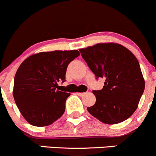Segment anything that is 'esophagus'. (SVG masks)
<instances>
[{"instance_id":"34e87169","label":"esophagus","mask_w":156,"mask_h":156,"mask_svg":"<svg viewBox=\"0 0 156 156\" xmlns=\"http://www.w3.org/2000/svg\"><path fill=\"white\" fill-rule=\"evenodd\" d=\"M76 94L78 95H79V96H83L85 94V92H76Z\"/></svg>"}]
</instances>
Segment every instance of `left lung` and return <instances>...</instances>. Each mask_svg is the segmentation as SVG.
Instances as JSON below:
<instances>
[{"mask_svg": "<svg viewBox=\"0 0 156 156\" xmlns=\"http://www.w3.org/2000/svg\"><path fill=\"white\" fill-rule=\"evenodd\" d=\"M79 51L97 79L105 80L102 90L92 91L96 101L87 107L88 112L107 124L129 119L136 110L145 87L136 56L115 43H101Z\"/></svg>", "mask_w": 156, "mask_h": 156, "instance_id": "left-lung-1", "label": "left lung"}]
</instances>
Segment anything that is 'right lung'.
I'll return each instance as SVG.
<instances>
[{
  "mask_svg": "<svg viewBox=\"0 0 156 156\" xmlns=\"http://www.w3.org/2000/svg\"><path fill=\"white\" fill-rule=\"evenodd\" d=\"M78 50L43 52L25 59L15 76L13 96L23 117L31 125L45 126L62 116L70 93L59 91L68 65Z\"/></svg>",
  "mask_w": 156,
  "mask_h": 156,
  "instance_id": "right-lung-1",
  "label": "right lung"
}]
</instances>
